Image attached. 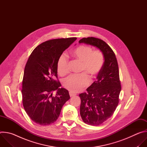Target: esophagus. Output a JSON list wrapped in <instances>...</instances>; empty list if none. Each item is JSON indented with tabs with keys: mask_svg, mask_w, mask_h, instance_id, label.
I'll list each match as a JSON object with an SVG mask.
<instances>
[{
	"mask_svg": "<svg viewBox=\"0 0 147 147\" xmlns=\"http://www.w3.org/2000/svg\"><path fill=\"white\" fill-rule=\"evenodd\" d=\"M69 94H70V97H72V96H73L76 95V94H74V93L72 92H69Z\"/></svg>",
	"mask_w": 147,
	"mask_h": 147,
	"instance_id": "obj_1",
	"label": "esophagus"
}]
</instances>
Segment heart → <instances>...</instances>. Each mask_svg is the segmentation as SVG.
<instances>
[{
  "mask_svg": "<svg viewBox=\"0 0 147 147\" xmlns=\"http://www.w3.org/2000/svg\"><path fill=\"white\" fill-rule=\"evenodd\" d=\"M87 45H80L71 52L72 57L81 62L80 71L78 75H72L63 80V87L74 92H78L87 87L91 81L94 80L100 72L105 62L103 52L99 50H94ZM58 74L64 77L69 73L68 59L65 55H61L57 62Z\"/></svg>",
  "mask_w": 147,
  "mask_h": 147,
  "instance_id": "1",
  "label": "heart"
}]
</instances>
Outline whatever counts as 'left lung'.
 <instances>
[{
    "label": "left lung",
    "instance_id": "obj_1",
    "mask_svg": "<svg viewBox=\"0 0 147 147\" xmlns=\"http://www.w3.org/2000/svg\"><path fill=\"white\" fill-rule=\"evenodd\" d=\"M79 43H85L99 48L103 53V66L87 92L79 95L81 99L80 115L84 122L99 125L114 113L119 102L121 83L116 55L111 48L103 40L83 38Z\"/></svg>",
    "mask_w": 147,
    "mask_h": 147
}]
</instances>
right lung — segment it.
Wrapping results in <instances>:
<instances>
[{"label": "right lung", "mask_w": 147, "mask_h": 147, "mask_svg": "<svg viewBox=\"0 0 147 147\" xmlns=\"http://www.w3.org/2000/svg\"><path fill=\"white\" fill-rule=\"evenodd\" d=\"M77 38H58L36 47L26 63L22 90L23 105L35 123L47 125L56 121L63 105L70 99L69 91L60 88L57 62ZM56 90L57 94L52 92Z\"/></svg>", "instance_id": "add662e5"}]
</instances>
